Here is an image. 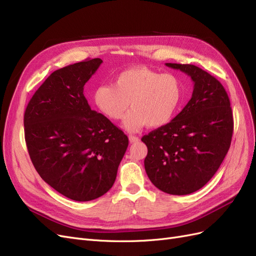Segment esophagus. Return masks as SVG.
Listing matches in <instances>:
<instances>
[{"label":"esophagus","mask_w":256,"mask_h":256,"mask_svg":"<svg viewBox=\"0 0 256 256\" xmlns=\"http://www.w3.org/2000/svg\"><path fill=\"white\" fill-rule=\"evenodd\" d=\"M128 139H130V144H134V142H139V137L134 136V135H130Z\"/></svg>","instance_id":"34e87169"}]
</instances>
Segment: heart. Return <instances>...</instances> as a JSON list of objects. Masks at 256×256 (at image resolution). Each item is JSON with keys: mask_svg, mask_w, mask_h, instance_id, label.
I'll list each match as a JSON object with an SVG mask.
<instances>
[{"mask_svg": "<svg viewBox=\"0 0 256 256\" xmlns=\"http://www.w3.org/2000/svg\"><path fill=\"white\" fill-rule=\"evenodd\" d=\"M183 98L180 80L172 73L133 67L119 72L112 85L98 86L94 101L107 118L120 120L130 107L124 128L137 132L144 126L168 124L178 112Z\"/></svg>", "mask_w": 256, "mask_h": 256, "instance_id": "obj_1", "label": "heart"}]
</instances>
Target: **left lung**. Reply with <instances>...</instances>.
<instances>
[{"label": "left lung", "mask_w": 256, "mask_h": 256, "mask_svg": "<svg viewBox=\"0 0 256 256\" xmlns=\"http://www.w3.org/2000/svg\"><path fill=\"white\" fill-rule=\"evenodd\" d=\"M194 80L192 96L176 118L142 140L144 169L160 190L176 196L202 188L219 169L232 142L234 121L220 82L194 64H166Z\"/></svg>", "instance_id": "left-lung-1"}]
</instances>
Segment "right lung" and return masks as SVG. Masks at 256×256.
I'll use <instances>...</instances> for the list:
<instances>
[{
  "label": "right lung",
  "mask_w": 256,
  "mask_h": 256,
  "mask_svg": "<svg viewBox=\"0 0 256 256\" xmlns=\"http://www.w3.org/2000/svg\"><path fill=\"white\" fill-rule=\"evenodd\" d=\"M94 58L54 71L24 112L30 158L46 184L74 201H92L112 187L128 139L92 110L84 86L100 67Z\"/></svg>",
  "instance_id": "obj_1"
}]
</instances>
